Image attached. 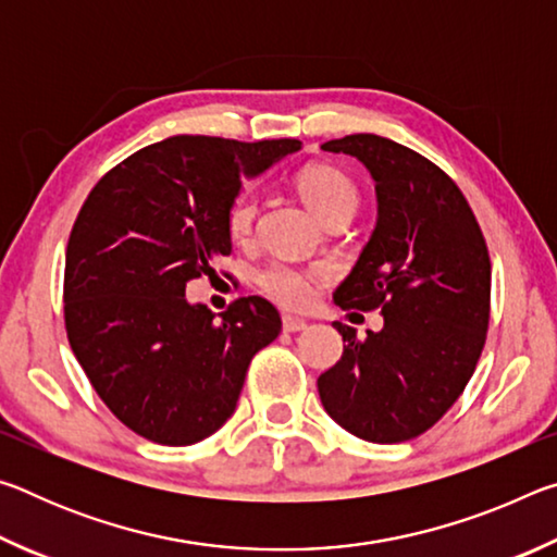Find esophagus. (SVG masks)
I'll list each match as a JSON object with an SVG mask.
<instances>
[{"label": "esophagus", "instance_id": "esophagus-1", "mask_svg": "<svg viewBox=\"0 0 557 557\" xmlns=\"http://www.w3.org/2000/svg\"><path fill=\"white\" fill-rule=\"evenodd\" d=\"M309 324L305 319H297V317H282V332L287 334H297V332H305Z\"/></svg>", "mask_w": 557, "mask_h": 557}]
</instances>
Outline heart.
<instances>
[{
  "mask_svg": "<svg viewBox=\"0 0 557 557\" xmlns=\"http://www.w3.org/2000/svg\"><path fill=\"white\" fill-rule=\"evenodd\" d=\"M295 186L305 203L324 223L334 215H354L358 209V188L344 172L326 164L305 166L295 176ZM258 213V199L252 191H240L233 196L225 211V228L233 240H245L252 231V221ZM322 270L299 268L292 262H270L258 275V287L265 295L287 309H307L317 299Z\"/></svg>",
  "mask_w": 557,
  "mask_h": 557,
  "instance_id": "obj_1",
  "label": "heart"
}]
</instances>
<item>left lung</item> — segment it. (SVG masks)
I'll list each match as a JSON object with an SVG mask.
<instances>
[{
    "mask_svg": "<svg viewBox=\"0 0 557 557\" xmlns=\"http://www.w3.org/2000/svg\"><path fill=\"white\" fill-rule=\"evenodd\" d=\"M369 169L379 221L334 292L342 309H381L383 329L344 336L319 375L324 410L351 435L393 445L422 435L465 391L486 342L492 260L459 186L412 149L379 135L322 145Z\"/></svg>",
    "mask_w": 557,
    "mask_h": 557,
    "instance_id": "obj_1",
    "label": "left lung"
}]
</instances>
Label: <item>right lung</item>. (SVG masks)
I'll list each match as a JSON object with an SVG mask.
<instances>
[{
    "label": "right lung",
    "mask_w": 557,
    "mask_h": 557,
    "mask_svg": "<svg viewBox=\"0 0 557 557\" xmlns=\"http://www.w3.org/2000/svg\"><path fill=\"white\" fill-rule=\"evenodd\" d=\"M297 139L176 135L100 178L65 248L63 314L75 358L110 412L159 445L184 447L231 418L248 366L282 322L262 297L215 319L186 282L231 256L225 211Z\"/></svg>",
    "instance_id": "1"
}]
</instances>
